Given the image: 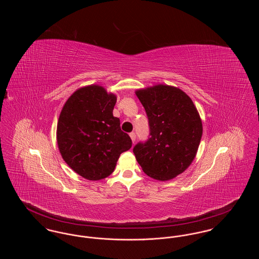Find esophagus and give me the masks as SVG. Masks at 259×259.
Masks as SVG:
<instances>
[{"mask_svg":"<svg viewBox=\"0 0 259 259\" xmlns=\"http://www.w3.org/2000/svg\"><path fill=\"white\" fill-rule=\"evenodd\" d=\"M130 138H131V140H132V142H133V143H135L136 134H135V133H134V132H131V133H130Z\"/></svg>","mask_w":259,"mask_h":259,"instance_id":"obj_1","label":"esophagus"}]
</instances>
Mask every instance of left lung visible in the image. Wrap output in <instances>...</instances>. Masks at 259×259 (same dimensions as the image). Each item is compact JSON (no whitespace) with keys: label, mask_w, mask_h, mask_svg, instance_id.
<instances>
[{"label":"left lung","mask_w":259,"mask_h":259,"mask_svg":"<svg viewBox=\"0 0 259 259\" xmlns=\"http://www.w3.org/2000/svg\"><path fill=\"white\" fill-rule=\"evenodd\" d=\"M148 115L149 137L133 148L136 159L150 178L168 181L194 159L203 133L197 110L184 91L156 85L136 91Z\"/></svg>","instance_id":"8db88e82"}]
</instances>
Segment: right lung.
<instances>
[{
	"label": "right lung",
	"mask_w": 259,
	"mask_h": 259,
	"mask_svg": "<svg viewBox=\"0 0 259 259\" xmlns=\"http://www.w3.org/2000/svg\"><path fill=\"white\" fill-rule=\"evenodd\" d=\"M115 103L116 97L105 88L89 85L76 90L62 109L57 124L62 157L89 181L109 177L119 155L132 147L119 118L112 114Z\"/></svg>",
	"instance_id": "right-lung-1"
}]
</instances>
